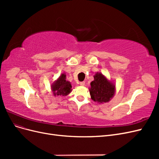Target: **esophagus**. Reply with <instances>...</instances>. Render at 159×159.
I'll use <instances>...</instances> for the list:
<instances>
[{
    "label": "esophagus",
    "mask_w": 159,
    "mask_h": 159,
    "mask_svg": "<svg viewBox=\"0 0 159 159\" xmlns=\"http://www.w3.org/2000/svg\"><path fill=\"white\" fill-rule=\"evenodd\" d=\"M80 85L81 86H84L85 85V81H81V82H80Z\"/></svg>",
    "instance_id": "1"
}]
</instances>
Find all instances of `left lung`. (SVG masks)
Instances as JSON below:
<instances>
[{
  "label": "left lung",
  "instance_id": "obj_1",
  "mask_svg": "<svg viewBox=\"0 0 159 159\" xmlns=\"http://www.w3.org/2000/svg\"><path fill=\"white\" fill-rule=\"evenodd\" d=\"M94 80L91 82L89 93L91 98L99 103H107L115 93V85L102 73H96Z\"/></svg>",
  "mask_w": 159,
  "mask_h": 159
}]
</instances>
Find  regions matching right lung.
Masks as SVG:
<instances>
[{"instance_id": "right-lung-1", "label": "right lung", "mask_w": 159, "mask_h": 159, "mask_svg": "<svg viewBox=\"0 0 159 159\" xmlns=\"http://www.w3.org/2000/svg\"><path fill=\"white\" fill-rule=\"evenodd\" d=\"M53 95L57 97L66 96L72 91L71 85L69 81L66 80V74H61L54 83L51 85Z\"/></svg>"}]
</instances>
